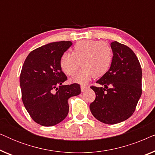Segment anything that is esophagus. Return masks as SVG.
<instances>
[{
	"label": "esophagus",
	"mask_w": 155,
	"mask_h": 155,
	"mask_svg": "<svg viewBox=\"0 0 155 155\" xmlns=\"http://www.w3.org/2000/svg\"><path fill=\"white\" fill-rule=\"evenodd\" d=\"M81 87V92H86V91L88 89H89L88 87L84 86V85H81V87Z\"/></svg>",
	"instance_id": "esophagus-1"
}]
</instances>
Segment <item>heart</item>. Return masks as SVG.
<instances>
[{
	"instance_id": "b5f03b06",
	"label": "heart",
	"mask_w": 155,
	"mask_h": 155,
	"mask_svg": "<svg viewBox=\"0 0 155 155\" xmlns=\"http://www.w3.org/2000/svg\"><path fill=\"white\" fill-rule=\"evenodd\" d=\"M112 60L113 51L107 43L99 40H82L75 44L73 52L63 53L60 66L67 75L73 76L81 65V71L72 81L86 84L92 76L99 78L104 75L111 67Z\"/></svg>"
}]
</instances>
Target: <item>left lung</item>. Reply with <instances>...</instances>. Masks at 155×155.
<instances>
[{
    "label": "left lung",
    "instance_id": "left-lung-1",
    "mask_svg": "<svg viewBox=\"0 0 155 155\" xmlns=\"http://www.w3.org/2000/svg\"><path fill=\"white\" fill-rule=\"evenodd\" d=\"M111 67L97 81L104 87H91L96 98L90 104V111L97 120L106 124H118L130 117L142 94L143 74L136 55L118 41L111 42Z\"/></svg>",
    "mask_w": 155,
    "mask_h": 155
}]
</instances>
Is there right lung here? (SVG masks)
<instances>
[{"label":"right lung","mask_w":155,"mask_h":155,"mask_svg":"<svg viewBox=\"0 0 155 155\" xmlns=\"http://www.w3.org/2000/svg\"><path fill=\"white\" fill-rule=\"evenodd\" d=\"M71 41L52 42L29 53L20 77L22 99L36 123L53 126L65 119L69 111L68 100L81 92L80 84H63L68 78L60 66L63 53Z\"/></svg>","instance_id":"1"}]
</instances>
